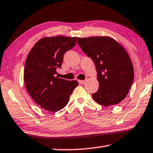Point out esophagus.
Returning a JSON list of instances; mask_svg holds the SVG:
<instances>
[{
    "instance_id": "34e87169",
    "label": "esophagus",
    "mask_w": 153,
    "mask_h": 153,
    "mask_svg": "<svg viewBox=\"0 0 153 153\" xmlns=\"http://www.w3.org/2000/svg\"><path fill=\"white\" fill-rule=\"evenodd\" d=\"M78 82L81 84H84L86 82V80H78Z\"/></svg>"
}]
</instances>
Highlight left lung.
<instances>
[{"instance_id":"left-lung-1","label":"left lung","mask_w":153,"mask_h":153,"mask_svg":"<svg viewBox=\"0 0 153 153\" xmlns=\"http://www.w3.org/2000/svg\"><path fill=\"white\" fill-rule=\"evenodd\" d=\"M77 42L96 67L99 88L92 94L93 99L106 107L122 101L134 77L132 63L126 51L107 36L77 38Z\"/></svg>"}]
</instances>
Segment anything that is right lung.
<instances>
[{"instance_id": "right-lung-1", "label": "right lung", "mask_w": 153, "mask_h": 153, "mask_svg": "<svg viewBox=\"0 0 153 153\" xmlns=\"http://www.w3.org/2000/svg\"><path fill=\"white\" fill-rule=\"evenodd\" d=\"M76 44V37H46L38 40L28 54L24 67L25 87L32 99L44 109L51 112L62 109L79 84L75 80L56 76L65 53Z\"/></svg>"}]
</instances>
